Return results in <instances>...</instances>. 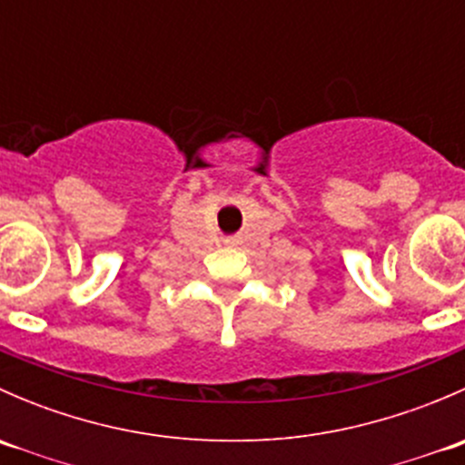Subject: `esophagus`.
Masks as SVG:
<instances>
[{
  "label": "esophagus",
  "mask_w": 465,
  "mask_h": 465,
  "mask_svg": "<svg viewBox=\"0 0 465 465\" xmlns=\"http://www.w3.org/2000/svg\"><path fill=\"white\" fill-rule=\"evenodd\" d=\"M229 245H236V242H233V241H229Z\"/></svg>",
  "instance_id": "obj_1"
}]
</instances>
